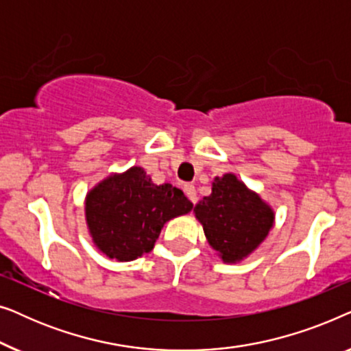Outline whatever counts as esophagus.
<instances>
[{
  "label": "esophagus",
  "instance_id": "esophagus-1",
  "mask_svg": "<svg viewBox=\"0 0 351 351\" xmlns=\"http://www.w3.org/2000/svg\"><path fill=\"white\" fill-rule=\"evenodd\" d=\"M184 193L189 196V199L191 201V203H196L198 201V198H196V190H195V185L191 184H185L184 185Z\"/></svg>",
  "mask_w": 351,
  "mask_h": 351
}]
</instances>
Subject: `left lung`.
Instances as JSON below:
<instances>
[{"instance_id": "1", "label": "left lung", "mask_w": 351, "mask_h": 351, "mask_svg": "<svg viewBox=\"0 0 351 351\" xmlns=\"http://www.w3.org/2000/svg\"><path fill=\"white\" fill-rule=\"evenodd\" d=\"M193 213L223 263L247 258L275 225L271 206L232 172L215 177L210 195L195 206Z\"/></svg>"}]
</instances>
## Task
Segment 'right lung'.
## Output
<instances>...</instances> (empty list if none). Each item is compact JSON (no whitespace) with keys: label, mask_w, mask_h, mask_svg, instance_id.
I'll return each mask as SVG.
<instances>
[{"label":"right lung","mask_w":351,"mask_h":351,"mask_svg":"<svg viewBox=\"0 0 351 351\" xmlns=\"http://www.w3.org/2000/svg\"><path fill=\"white\" fill-rule=\"evenodd\" d=\"M193 204L171 184L155 185L141 166L112 172L84 198V215L94 246L118 262H131L155 246L171 219Z\"/></svg>","instance_id":"add662e5"}]
</instances>
